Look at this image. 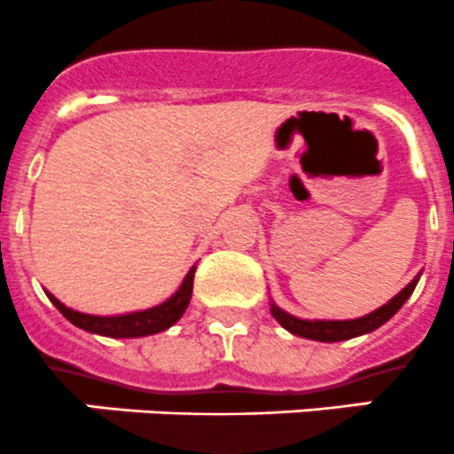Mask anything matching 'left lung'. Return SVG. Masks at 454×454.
I'll list each match as a JSON object with an SVG mask.
<instances>
[{
	"instance_id": "obj_1",
	"label": "left lung",
	"mask_w": 454,
	"mask_h": 454,
	"mask_svg": "<svg viewBox=\"0 0 454 454\" xmlns=\"http://www.w3.org/2000/svg\"><path fill=\"white\" fill-rule=\"evenodd\" d=\"M419 276L412 282H408L402 291H399L395 298H390L384 307L375 309L373 313L364 317H357V320H300V317L291 316V313L282 311L278 304L271 302V316L285 326L289 333L298 335V338L316 340V342H342V340L357 338V335L371 333V331L380 329L381 325L390 320L399 309L403 307L411 294L415 291Z\"/></svg>"
}]
</instances>
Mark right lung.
Listing matches in <instances>:
<instances>
[{
    "mask_svg": "<svg viewBox=\"0 0 454 454\" xmlns=\"http://www.w3.org/2000/svg\"><path fill=\"white\" fill-rule=\"evenodd\" d=\"M194 273L196 267L187 271L185 280L178 286L176 294L168 298L165 302L156 304V307L145 309V311L123 313V316H90V313L74 311V309L66 307L64 302L55 298L52 294H46L51 302L61 311L66 320L73 322L79 329L88 331V333L106 335V338H145V335L160 333V331L169 329L181 320L185 313L187 304L192 300V289H194Z\"/></svg>",
    "mask_w": 454,
    "mask_h": 454,
    "instance_id": "add662e5",
    "label": "right lung"
}]
</instances>
